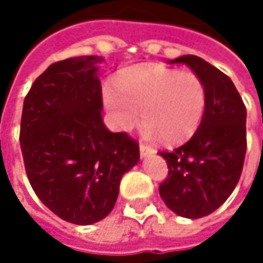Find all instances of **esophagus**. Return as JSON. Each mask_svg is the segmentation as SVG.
Instances as JSON below:
<instances>
[{
	"mask_svg": "<svg viewBox=\"0 0 263 263\" xmlns=\"http://www.w3.org/2000/svg\"><path fill=\"white\" fill-rule=\"evenodd\" d=\"M155 151L149 146H144V144H140V157L141 158H147L149 155H154Z\"/></svg>",
	"mask_w": 263,
	"mask_h": 263,
	"instance_id": "34e87169",
	"label": "esophagus"
}]
</instances>
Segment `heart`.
I'll return each mask as SVG.
<instances>
[{
	"mask_svg": "<svg viewBox=\"0 0 263 263\" xmlns=\"http://www.w3.org/2000/svg\"><path fill=\"white\" fill-rule=\"evenodd\" d=\"M103 100L119 131H131L143 117L144 138H164L175 144L189 140L199 128L205 88L195 73L144 65L123 71L116 86H105Z\"/></svg>",
	"mask_w": 263,
	"mask_h": 263,
	"instance_id": "1",
	"label": "heart"
}]
</instances>
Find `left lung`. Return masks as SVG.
<instances>
[{"label": "left lung", "instance_id": "left-lung-1", "mask_svg": "<svg viewBox=\"0 0 263 263\" xmlns=\"http://www.w3.org/2000/svg\"><path fill=\"white\" fill-rule=\"evenodd\" d=\"M185 64L205 88V111L192 138L174 152H160L169 175L160 185L164 204L178 216L213 213L235 190L247 151V109L232 79L204 59L185 54Z\"/></svg>", "mask_w": 263, "mask_h": 263}]
</instances>
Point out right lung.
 Returning a JSON list of instances; mask_svg holds the SVG:
<instances>
[{"instance_id":"right-lung-1","label":"right lung","mask_w":263,"mask_h":263,"mask_svg":"<svg viewBox=\"0 0 263 263\" xmlns=\"http://www.w3.org/2000/svg\"><path fill=\"white\" fill-rule=\"evenodd\" d=\"M100 56L50 65L23 106L21 151L37 198L61 219L89 226L116 205L120 180L140 160L137 141L102 119Z\"/></svg>"}]
</instances>
